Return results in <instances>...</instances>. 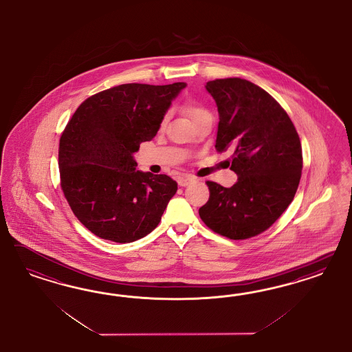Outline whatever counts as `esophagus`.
I'll list each match as a JSON object with an SVG mask.
<instances>
[{"label":"esophagus","mask_w":352,"mask_h":352,"mask_svg":"<svg viewBox=\"0 0 352 352\" xmlns=\"http://www.w3.org/2000/svg\"><path fill=\"white\" fill-rule=\"evenodd\" d=\"M192 182H195V178L191 177V175H183L181 178H178V184L181 187H186V186L191 184Z\"/></svg>","instance_id":"esophagus-1"}]
</instances>
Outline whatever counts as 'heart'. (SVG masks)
<instances>
[{"mask_svg": "<svg viewBox=\"0 0 352 352\" xmlns=\"http://www.w3.org/2000/svg\"><path fill=\"white\" fill-rule=\"evenodd\" d=\"M184 111H186V113L190 116V118H191L193 122H195L196 120L203 118V116L209 115V112H208L204 107L199 106V104L195 103V102H188V103L184 106Z\"/></svg>", "mask_w": 352, "mask_h": 352, "instance_id": "obj_1", "label": "heart"}]
</instances>
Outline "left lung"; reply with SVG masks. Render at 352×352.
I'll return each instance as SVG.
<instances>
[{
  "mask_svg": "<svg viewBox=\"0 0 352 352\" xmlns=\"http://www.w3.org/2000/svg\"><path fill=\"white\" fill-rule=\"evenodd\" d=\"M219 124L215 148L234 149L232 187L206 182L210 196L199 209L204 223L231 240L262 234L287 210L298 188L302 147L288 113L263 89L243 78L206 82Z\"/></svg>",
  "mask_w": 352,
  "mask_h": 352,
  "instance_id": "left-lung-1",
  "label": "left lung"
}]
</instances>
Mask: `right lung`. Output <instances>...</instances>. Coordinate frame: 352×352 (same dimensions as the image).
<instances>
[{
    "label": "right lung",
    "instance_id": "obj_1",
    "mask_svg": "<svg viewBox=\"0 0 352 352\" xmlns=\"http://www.w3.org/2000/svg\"><path fill=\"white\" fill-rule=\"evenodd\" d=\"M187 86L124 84L87 98L59 142L64 196L89 231L115 243L152 232L178 190L170 177L137 170L134 153L157 134Z\"/></svg>",
    "mask_w": 352,
    "mask_h": 352
}]
</instances>
